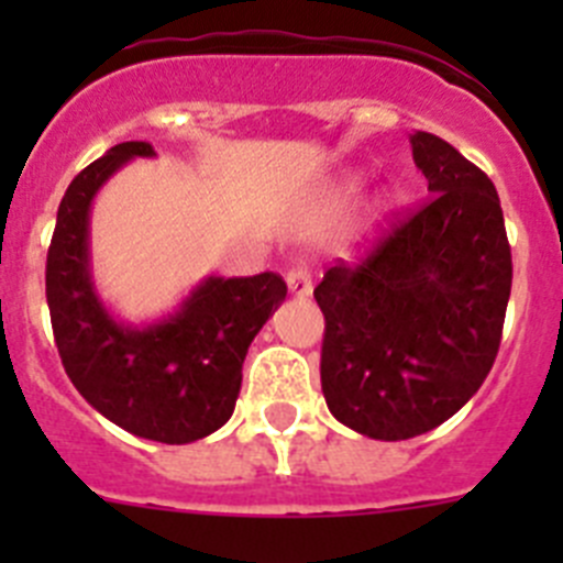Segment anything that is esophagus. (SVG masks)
<instances>
[{
	"mask_svg": "<svg viewBox=\"0 0 563 563\" xmlns=\"http://www.w3.org/2000/svg\"><path fill=\"white\" fill-rule=\"evenodd\" d=\"M287 287H290L292 296H310L312 292V276L307 265H292L287 271Z\"/></svg>",
	"mask_w": 563,
	"mask_h": 563,
	"instance_id": "1",
	"label": "esophagus"
}]
</instances>
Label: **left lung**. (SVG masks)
I'll return each mask as SVG.
<instances>
[{
  "mask_svg": "<svg viewBox=\"0 0 563 563\" xmlns=\"http://www.w3.org/2000/svg\"><path fill=\"white\" fill-rule=\"evenodd\" d=\"M411 154L431 197L395 217L357 265L316 287L321 389L332 417L372 440H409L465 406L496 361L514 262L499 194L429 132Z\"/></svg>",
  "mask_w": 563,
  "mask_h": 563,
  "instance_id": "8db88e82",
  "label": "left lung"
}]
</instances>
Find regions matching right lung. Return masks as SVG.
<instances>
[{
  "mask_svg": "<svg viewBox=\"0 0 563 563\" xmlns=\"http://www.w3.org/2000/svg\"><path fill=\"white\" fill-rule=\"evenodd\" d=\"M152 154V143H118L69 183L44 282L64 372L84 400L129 434L186 445L231 420L247 346L287 285L276 273L208 276L157 324L114 321L89 273V206L123 163Z\"/></svg>",
  "mask_w": 563,
  "mask_h": 563,
  "instance_id": "add662e5",
  "label": "right lung"
}]
</instances>
